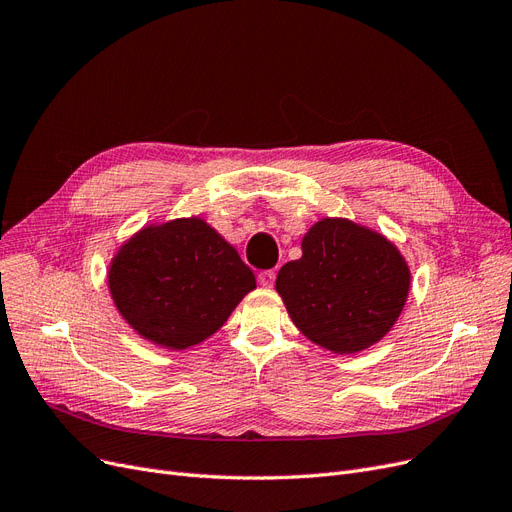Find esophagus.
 Listing matches in <instances>:
<instances>
[{
  "mask_svg": "<svg viewBox=\"0 0 512 512\" xmlns=\"http://www.w3.org/2000/svg\"><path fill=\"white\" fill-rule=\"evenodd\" d=\"M275 271H260L258 273V283L264 285V288H271V285L275 283Z\"/></svg>",
  "mask_w": 512,
  "mask_h": 512,
  "instance_id": "obj_1",
  "label": "esophagus"
}]
</instances>
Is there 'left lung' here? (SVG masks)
Segmentation results:
<instances>
[{
    "label": "left lung",
    "instance_id": "obj_1",
    "mask_svg": "<svg viewBox=\"0 0 512 512\" xmlns=\"http://www.w3.org/2000/svg\"><path fill=\"white\" fill-rule=\"evenodd\" d=\"M281 294L298 330L334 353H357L395 325L410 269L391 241L344 218H323L283 264Z\"/></svg>",
    "mask_w": 512,
    "mask_h": 512
}]
</instances>
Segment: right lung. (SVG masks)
<instances>
[{"instance_id": "obj_1", "label": "right lung", "mask_w": 512, "mask_h": 512, "mask_svg": "<svg viewBox=\"0 0 512 512\" xmlns=\"http://www.w3.org/2000/svg\"><path fill=\"white\" fill-rule=\"evenodd\" d=\"M109 288L142 338L182 351L220 330L256 277L206 222L180 218L121 245Z\"/></svg>"}]
</instances>
